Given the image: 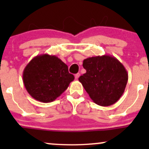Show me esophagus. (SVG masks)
<instances>
[{
    "label": "esophagus",
    "mask_w": 149,
    "mask_h": 149,
    "mask_svg": "<svg viewBox=\"0 0 149 149\" xmlns=\"http://www.w3.org/2000/svg\"><path fill=\"white\" fill-rule=\"evenodd\" d=\"M79 76H80V73H76V74L75 75V78H76V80L78 79V78H79Z\"/></svg>",
    "instance_id": "esophagus-1"
}]
</instances>
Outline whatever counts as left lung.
Returning <instances> with one entry per match:
<instances>
[{
	"mask_svg": "<svg viewBox=\"0 0 149 149\" xmlns=\"http://www.w3.org/2000/svg\"><path fill=\"white\" fill-rule=\"evenodd\" d=\"M83 66L86 73L78 80L95 104L109 107L120 98L128 73L116 57L107 54L89 57L83 60Z\"/></svg>",
	"mask_w": 149,
	"mask_h": 149,
	"instance_id": "8db88e82",
	"label": "left lung"
}]
</instances>
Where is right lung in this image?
Returning <instances> with one entry per match:
<instances>
[{
    "mask_svg": "<svg viewBox=\"0 0 149 149\" xmlns=\"http://www.w3.org/2000/svg\"><path fill=\"white\" fill-rule=\"evenodd\" d=\"M74 80L68 66L54 55H37L29 61L23 71L26 90L43 103L53 102L67 89Z\"/></svg>",
    "mask_w": 149,
    "mask_h": 149,
    "instance_id": "add662e5",
    "label": "right lung"
}]
</instances>
